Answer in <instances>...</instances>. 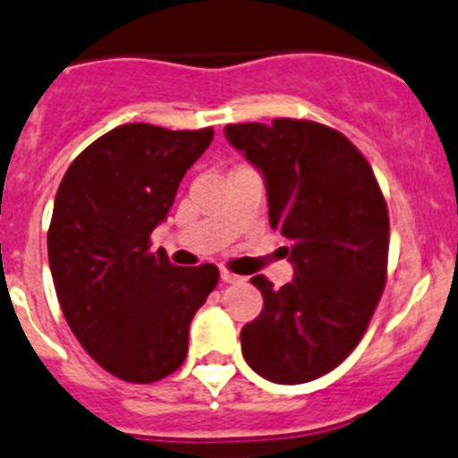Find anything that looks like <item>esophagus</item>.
Instances as JSON below:
<instances>
[{
  "mask_svg": "<svg viewBox=\"0 0 458 458\" xmlns=\"http://www.w3.org/2000/svg\"><path fill=\"white\" fill-rule=\"evenodd\" d=\"M221 280H224L225 284H237V282H242L243 277H242V276H237V273L225 271V268H221Z\"/></svg>",
  "mask_w": 458,
  "mask_h": 458,
  "instance_id": "obj_1",
  "label": "esophagus"
}]
</instances>
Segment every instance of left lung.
<instances>
[{
    "mask_svg": "<svg viewBox=\"0 0 458 458\" xmlns=\"http://www.w3.org/2000/svg\"><path fill=\"white\" fill-rule=\"evenodd\" d=\"M225 138L264 176L268 221L293 264V280L280 289L250 277L264 310L243 326V359L268 382H311L357 348L382 298L386 200L366 157L330 126L230 123Z\"/></svg>",
    "mask_w": 458,
    "mask_h": 458,
    "instance_id": "obj_1",
    "label": "left lung"
}]
</instances>
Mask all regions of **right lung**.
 <instances>
[{"mask_svg":"<svg viewBox=\"0 0 458 458\" xmlns=\"http://www.w3.org/2000/svg\"><path fill=\"white\" fill-rule=\"evenodd\" d=\"M212 138V128L123 123L72 162L55 194L47 234L55 296L85 352L123 382L181 369L191 318L219 282L215 264L181 268L151 250Z\"/></svg>","mask_w":458,"mask_h":458,"instance_id":"1","label":"right lung"}]
</instances>
